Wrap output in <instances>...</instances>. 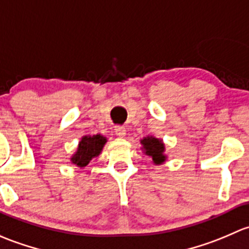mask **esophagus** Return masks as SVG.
I'll use <instances>...</instances> for the list:
<instances>
[{
	"label": "esophagus",
	"mask_w": 249,
	"mask_h": 249,
	"mask_svg": "<svg viewBox=\"0 0 249 249\" xmlns=\"http://www.w3.org/2000/svg\"><path fill=\"white\" fill-rule=\"evenodd\" d=\"M115 134L120 138H124L125 134H127V129H125L124 125H116L115 127Z\"/></svg>",
	"instance_id": "1"
}]
</instances>
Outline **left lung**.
<instances>
[{"mask_svg": "<svg viewBox=\"0 0 249 249\" xmlns=\"http://www.w3.org/2000/svg\"><path fill=\"white\" fill-rule=\"evenodd\" d=\"M142 145V150L146 156L152 158V163L156 165L163 164L166 160L165 155V145L162 139H158L155 137H145L140 140Z\"/></svg>", "mask_w": 249, "mask_h": 249, "instance_id": "left-lung-1", "label": "left lung"}]
</instances>
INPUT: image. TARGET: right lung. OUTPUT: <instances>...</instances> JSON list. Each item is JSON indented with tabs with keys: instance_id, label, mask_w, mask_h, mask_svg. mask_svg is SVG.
I'll use <instances>...</instances> for the list:
<instances>
[{
	"instance_id": "1",
	"label": "right lung",
	"mask_w": 249,
	"mask_h": 249,
	"mask_svg": "<svg viewBox=\"0 0 249 249\" xmlns=\"http://www.w3.org/2000/svg\"><path fill=\"white\" fill-rule=\"evenodd\" d=\"M107 142V138L102 134L84 135L79 142L78 148L71 157V162L78 168H85L94 157L101 155Z\"/></svg>"
}]
</instances>
